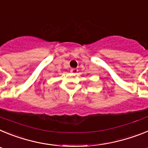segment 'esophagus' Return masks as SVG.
<instances>
[{
	"mask_svg": "<svg viewBox=\"0 0 148 148\" xmlns=\"http://www.w3.org/2000/svg\"><path fill=\"white\" fill-rule=\"evenodd\" d=\"M71 73H73V74H76L77 72H78V69H76V68H74V69H71Z\"/></svg>",
	"mask_w": 148,
	"mask_h": 148,
	"instance_id": "esophagus-1",
	"label": "esophagus"
}]
</instances>
